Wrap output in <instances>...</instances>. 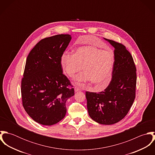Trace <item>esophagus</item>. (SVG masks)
Returning a JSON list of instances; mask_svg holds the SVG:
<instances>
[{
    "instance_id": "1",
    "label": "esophagus",
    "mask_w": 155,
    "mask_h": 155,
    "mask_svg": "<svg viewBox=\"0 0 155 155\" xmlns=\"http://www.w3.org/2000/svg\"><path fill=\"white\" fill-rule=\"evenodd\" d=\"M80 90H81V89L79 88V87H74V91L75 92H78V91H79Z\"/></svg>"
}]
</instances>
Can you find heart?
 I'll use <instances>...</instances> for the list:
<instances>
[{
  "label": "heart",
  "mask_w": 155,
  "mask_h": 155,
  "mask_svg": "<svg viewBox=\"0 0 155 155\" xmlns=\"http://www.w3.org/2000/svg\"><path fill=\"white\" fill-rule=\"evenodd\" d=\"M115 61L114 52L103 50L94 46H83L76 49L73 54L64 53L61 66L67 75L74 78L82 68L85 71L77 77L80 85L91 81L100 89L106 88L110 82Z\"/></svg>",
  "instance_id": "b5f03b06"
}]
</instances>
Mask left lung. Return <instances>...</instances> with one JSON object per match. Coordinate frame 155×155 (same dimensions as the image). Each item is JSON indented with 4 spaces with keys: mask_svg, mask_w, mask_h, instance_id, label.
Here are the masks:
<instances>
[{
    "mask_svg": "<svg viewBox=\"0 0 155 155\" xmlns=\"http://www.w3.org/2000/svg\"><path fill=\"white\" fill-rule=\"evenodd\" d=\"M114 48L115 61L109 86L104 91L86 92L89 115L103 125L116 124L128 114L135 98L137 73L133 57L125 45L107 39Z\"/></svg>",
    "mask_w": 155,
    "mask_h": 155,
    "instance_id": "8db88e82",
    "label": "left lung"
}]
</instances>
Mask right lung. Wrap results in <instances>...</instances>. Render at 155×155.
<instances>
[{"mask_svg": "<svg viewBox=\"0 0 155 155\" xmlns=\"http://www.w3.org/2000/svg\"><path fill=\"white\" fill-rule=\"evenodd\" d=\"M71 39L67 34L46 38L27 56L21 84L22 106L40 124L52 125L63 119L66 101L74 94L60 62Z\"/></svg>", "mask_w": 155, "mask_h": 155, "instance_id": "obj_1", "label": "right lung"}]
</instances>
